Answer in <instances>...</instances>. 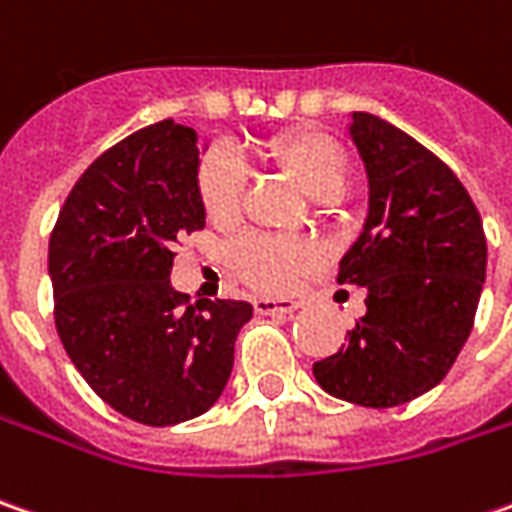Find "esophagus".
<instances>
[{
    "label": "esophagus",
    "mask_w": 512,
    "mask_h": 512,
    "mask_svg": "<svg viewBox=\"0 0 512 512\" xmlns=\"http://www.w3.org/2000/svg\"><path fill=\"white\" fill-rule=\"evenodd\" d=\"M257 314H291V311L300 309L297 300H272V297H257L255 303Z\"/></svg>",
    "instance_id": "34e87169"
}]
</instances>
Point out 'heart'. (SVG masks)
<instances>
[{
  "label": "heart",
  "instance_id": "obj_1",
  "mask_svg": "<svg viewBox=\"0 0 512 512\" xmlns=\"http://www.w3.org/2000/svg\"><path fill=\"white\" fill-rule=\"evenodd\" d=\"M263 152L317 201H334L351 175V158L343 144L317 127H294L274 135ZM195 189L209 221L232 223L240 215L246 192L243 164L226 147H212L198 161ZM229 263L252 289L280 294L291 289V283L311 263V246L294 238L246 235L232 243Z\"/></svg>",
  "mask_w": 512,
  "mask_h": 512
}]
</instances>
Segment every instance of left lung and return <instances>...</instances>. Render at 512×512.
Masks as SVG:
<instances>
[{"label": "left lung", "mask_w": 512, "mask_h": 512, "mask_svg": "<svg viewBox=\"0 0 512 512\" xmlns=\"http://www.w3.org/2000/svg\"><path fill=\"white\" fill-rule=\"evenodd\" d=\"M368 169V221L340 260L337 283L365 286L368 311L345 345L314 362L331 397L394 408L439 385L470 337L485 283L487 240L453 169L416 138L354 113Z\"/></svg>", "instance_id": "1"}]
</instances>
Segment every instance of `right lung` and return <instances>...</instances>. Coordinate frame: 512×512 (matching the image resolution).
Returning a JSON list of instances; mask_svg holds the SVG:
<instances>
[{
    "label": "right lung",
    "instance_id": "right-lung-1",
    "mask_svg": "<svg viewBox=\"0 0 512 512\" xmlns=\"http://www.w3.org/2000/svg\"><path fill=\"white\" fill-rule=\"evenodd\" d=\"M198 133L158 121L101 152L50 232L47 269L64 351L118 414L167 428L209 411L252 306L172 289L175 243L203 229Z\"/></svg>",
    "mask_w": 512,
    "mask_h": 512
}]
</instances>
